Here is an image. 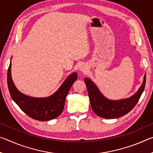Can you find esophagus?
<instances>
[{"mask_svg":"<svg viewBox=\"0 0 153 153\" xmlns=\"http://www.w3.org/2000/svg\"><path fill=\"white\" fill-rule=\"evenodd\" d=\"M79 69H80V71H82V72H84V73H85V72H86L87 70H88V69L86 68V67H84V66H82V67H80Z\"/></svg>","mask_w":153,"mask_h":153,"instance_id":"34e87169","label":"esophagus"}]
</instances>
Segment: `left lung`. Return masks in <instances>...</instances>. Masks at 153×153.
I'll list each match as a JSON object with an SVG mask.
<instances>
[{
    "label": "left lung",
    "instance_id": "left-lung-1",
    "mask_svg": "<svg viewBox=\"0 0 153 153\" xmlns=\"http://www.w3.org/2000/svg\"><path fill=\"white\" fill-rule=\"evenodd\" d=\"M84 82L86 85L93 111L100 117L115 119L126 115L138 103L145 88L146 74L141 86L135 94L128 98L118 100H109L104 97L94 83L90 79L85 78Z\"/></svg>",
    "mask_w": 153,
    "mask_h": 153
}]
</instances>
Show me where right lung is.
Returning <instances> with one entry per match:
<instances>
[{
    "label": "right lung",
    "mask_w": 153,
    "mask_h": 153,
    "mask_svg": "<svg viewBox=\"0 0 153 153\" xmlns=\"http://www.w3.org/2000/svg\"><path fill=\"white\" fill-rule=\"evenodd\" d=\"M11 68V60L7 72V84L10 95L25 114L33 120L41 121L53 120L61 115L67 93L77 78L76 72L67 77L55 94L48 97L35 98L23 94L17 90L13 82Z\"/></svg>",
    "instance_id": "obj_1"
}]
</instances>
